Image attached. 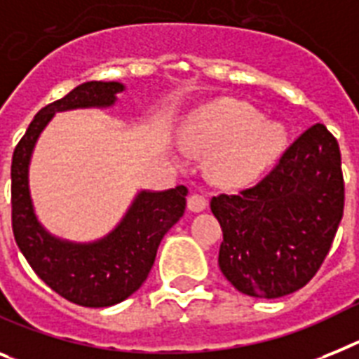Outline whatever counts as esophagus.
Returning <instances> with one entry per match:
<instances>
[{"label":"esophagus","mask_w":359,"mask_h":359,"mask_svg":"<svg viewBox=\"0 0 359 359\" xmlns=\"http://www.w3.org/2000/svg\"><path fill=\"white\" fill-rule=\"evenodd\" d=\"M208 206V201L204 195H198V194H191L188 197V210L189 212L194 213H198L203 212V210H206Z\"/></svg>","instance_id":"1"}]
</instances>
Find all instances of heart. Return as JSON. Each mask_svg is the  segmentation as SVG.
Returning a JSON list of instances; mask_svg holds the SVG:
<instances>
[{
    "instance_id": "b5f03b06",
    "label": "heart",
    "mask_w": 359,
    "mask_h": 359,
    "mask_svg": "<svg viewBox=\"0 0 359 359\" xmlns=\"http://www.w3.org/2000/svg\"><path fill=\"white\" fill-rule=\"evenodd\" d=\"M184 144L212 151L206 170L224 188H245L263 177L287 147V129L264 118L246 102L221 98L191 113L184 123Z\"/></svg>"
}]
</instances>
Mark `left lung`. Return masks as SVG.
Wrapping results in <instances>:
<instances>
[{"label":"left lung","instance_id":"8db88e82","mask_svg":"<svg viewBox=\"0 0 359 359\" xmlns=\"http://www.w3.org/2000/svg\"><path fill=\"white\" fill-rule=\"evenodd\" d=\"M343 198L338 140L316 123L255 188L212 198L224 237L221 272L241 294L259 299L303 288L330 250Z\"/></svg>","mask_w":359,"mask_h":359}]
</instances>
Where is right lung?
Instances as JSON below:
<instances>
[{"label":"right lung","instance_id":"obj_1","mask_svg":"<svg viewBox=\"0 0 359 359\" xmlns=\"http://www.w3.org/2000/svg\"><path fill=\"white\" fill-rule=\"evenodd\" d=\"M123 91L126 86L120 82H86L74 87L36 114L12 156V230L18 248L47 287L91 309L116 305L142 287L162 237L184 215L188 189H140L109 233L82 243L54 236L41 224L32 203L29 170L36 144L54 114L109 109Z\"/></svg>","mask_w":359,"mask_h":359}]
</instances>
